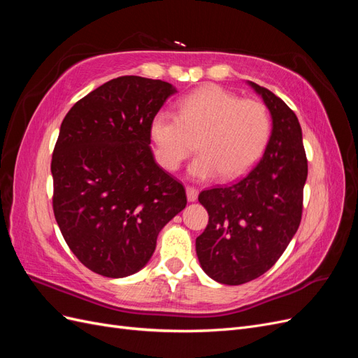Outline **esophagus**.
<instances>
[{"label":"esophagus","instance_id":"esophagus-1","mask_svg":"<svg viewBox=\"0 0 358 358\" xmlns=\"http://www.w3.org/2000/svg\"><path fill=\"white\" fill-rule=\"evenodd\" d=\"M199 197V189H196L194 187H187V199L189 203L196 201Z\"/></svg>","mask_w":358,"mask_h":358}]
</instances>
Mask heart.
<instances>
[{
	"mask_svg": "<svg viewBox=\"0 0 358 358\" xmlns=\"http://www.w3.org/2000/svg\"><path fill=\"white\" fill-rule=\"evenodd\" d=\"M270 133L272 117L262 101L239 99L215 85L183 96L178 115L157 112L149 125L155 157L170 171L180 167L199 140L200 155L188 169L197 180L243 176L264 154Z\"/></svg>",
	"mask_w": 358,
	"mask_h": 358,
	"instance_id": "obj_1",
	"label": "heart"
}]
</instances>
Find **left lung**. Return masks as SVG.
Returning <instances> with one entry per match:
<instances>
[{
    "label": "left lung",
    "mask_w": 358,
    "mask_h": 358,
    "mask_svg": "<svg viewBox=\"0 0 358 358\" xmlns=\"http://www.w3.org/2000/svg\"><path fill=\"white\" fill-rule=\"evenodd\" d=\"M248 85L272 116L264 155L233 185L199 196L209 213L208 227L196 241L199 262L206 275L225 285L257 279L284 254L300 225L308 178L296 113L272 91L249 80Z\"/></svg>",
    "instance_id": "obj_1"
}]
</instances>
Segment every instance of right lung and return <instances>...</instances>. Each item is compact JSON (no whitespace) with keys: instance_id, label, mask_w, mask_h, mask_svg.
Returning <instances> with one entry per match:
<instances>
[{"instance_id":"obj_1","label":"right lung","mask_w":358,"mask_h":358,"mask_svg":"<svg viewBox=\"0 0 358 358\" xmlns=\"http://www.w3.org/2000/svg\"><path fill=\"white\" fill-rule=\"evenodd\" d=\"M176 92L167 82L122 76L83 96L61 124L53 213L71 252L101 276L143 268L162 227L185 209V188L157 164L149 134Z\"/></svg>"}]
</instances>
